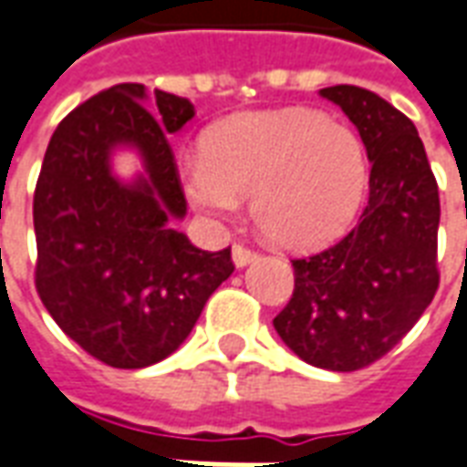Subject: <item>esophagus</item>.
<instances>
[{"mask_svg": "<svg viewBox=\"0 0 467 467\" xmlns=\"http://www.w3.org/2000/svg\"><path fill=\"white\" fill-rule=\"evenodd\" d=\"M260 257V252L252 250V247H247V244L237 243L233 244V260L237 267H244V265H250V262H254Z\"/></svg>", "mask_w": 467, "mask_h": 467, "instance_id": "obj_1", "label": "esophagus"}]
</instances>
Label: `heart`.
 <instances>
[{
    "mask_svg": "<svg viewBox=\"0 0 467 467\" xmlns=\"http://www.w3.org/2000/svg\"><path fill=\"white\" fill-rule=\"evenodd\" d=\"M366 188L364 143L317 110H250L202 138V161L185 168V192L207 215H230L250 195L252 220L289 250L337 237Z\"/></svg>",
    "mask_w": 467,
    "mask_h": 467,
    "instance_id": "b5f03b06",
    "label": "heart"
}]
</instances>
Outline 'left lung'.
Returning a JSON list of instances; mask_svg holds the SVG:
<instances>
[{
    "mask_svg": "<svg viewBox=\"0 0 467 467\" xmlns=\"http://www.w3.org/2000/svg\"><path fill=\"white\" fill-rule=\"evenodd\" d=\"M358 128L371 161L368 205L339 243L295 257V292L275 329L306 364L358 371L386 357L441 285V198L409 116L361 86L321 88Z\"/></svg>",
    "mask_w": 467,
    "mask_h": 467,
    "instance_id": "left-lung-1",
    "label": "left lung"
}]
</instances>
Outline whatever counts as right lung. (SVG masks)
<instances>
[{"instance_id":"right-lung-1","label":"right lung","mask_w":467,"mask_h":467,"mask_svg":"<svg viewBox=\"0 0 467 467\" xmlns=\"http://www.w3.org/2000/svg\"><path fill=\"white\" fill-rule=\"evenodd\" d=\"M143 84L96 93L61 120L34 190V285L61 331L113 368L171 357L195 327L207 296L234 272L230 247L198 250L172 230L188 213L168 136L195 110ZM136 145L147 178L120 186L108 168L113 145Z\"/></svg>"}]
</instances>
